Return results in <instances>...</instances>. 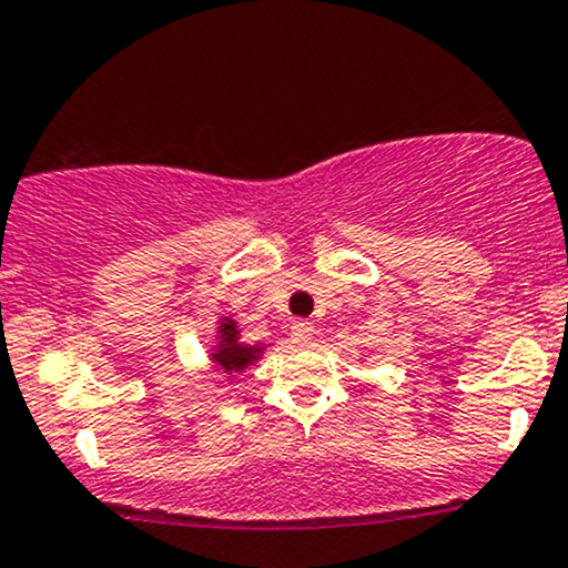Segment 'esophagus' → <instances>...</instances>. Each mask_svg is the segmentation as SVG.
I'll use <instances>...</instances> for the list:
<instances>
[{
	"label": "esophagus",
	"mask_w": 568,
	"mask_h": 568,
	"mask_svg": "<svg viewBox=\"0 0 568 568\" xmlns=\"http://www.w3.org/2000/svg\"><path fill=\"white\" fill-rule=\"evenodd\" d=\"M311 339H313L311 322H303V318H300V322L292 324V343L300 345V348H305V345H311Z\"/></svg>",
	"instance_id": "esophagus-1"
}]
</instances>
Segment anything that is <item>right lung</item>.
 <instances>
[{"mask_svg":"<svg viewBox=\"0 0 568 568\" xmlns=\"http://www.w3.org/2000/svg\"><path fill=\"white\" fill-rule=\"evenodd\" d=\"M265 351H268L265 343H244L242 326L233 316H217L215 326H212V345H206L210 362L229 377L244 375L250 366H255L265 356Z\"/></svg>","mask_w":568,"mask_h":568,"instance_id":"1","label":"right lung"}]
</instances>
